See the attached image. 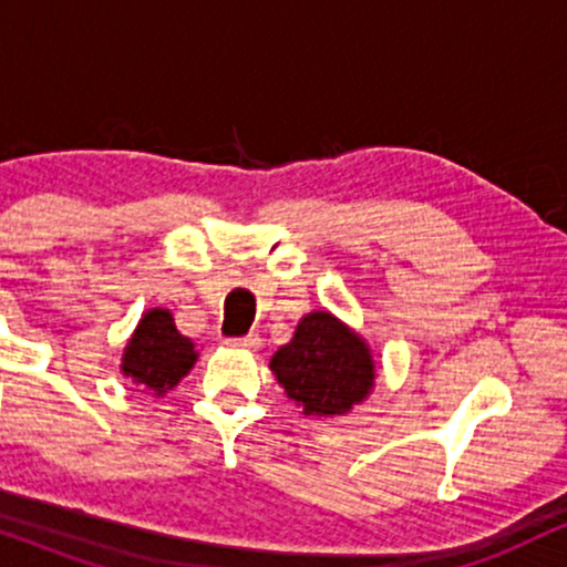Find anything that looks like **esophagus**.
<instances>
[{
	"label": "esophagus",
	"instance_id": "esophagus-1",
	"mask_svg": "<svg viewBox=\"0 0 567 567\" xmlns=\"http://www.w3.org/2000/svg\"><path fill=\"white\" fill-rule=\"evenodd\" d=\"M233 348H244V351H257L259 346H262V340H259L257 334H246V337H235L230 340Z\"/></svg>",
	"mask_w": 567,
	"mask_h": 567
}]
</instances>
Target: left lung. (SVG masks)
<instances>
[{
	"instance_id": "obj_1",
	"label": "left lung",
	"mask_w": 567,
	"mask_h": 567,
	"mask_svg": "<svg viewBox=\"0 0 567 567\" xmlns=\"http://www.w3.org/2000/svg\"><path fill=\"white\" fill-rule=\"evenodd\" d=\"M270 369L302 415H346L374 388V359L364 337L329 310L302 316L291 342L272 353Z\"/></svg>"
}]
</instances>
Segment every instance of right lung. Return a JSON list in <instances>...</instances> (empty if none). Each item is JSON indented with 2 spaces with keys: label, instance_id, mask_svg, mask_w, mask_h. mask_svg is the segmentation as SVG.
Masks as SVG:
<instances>
[{
  "label": "right lung",
  "instance_id": "add662e5",
  "mask_svg": "<svg viewBox=\"0 0 567 567\" xmlns=\"http://www.w3.org/2000/svg\"><path fill=\"white\" fill-rule=\"evenodd\" d=\"M195 361H198L195 342L176 329L171 310L152 308L131 334L120 369L125 378L142 385V391L163 396L179 385Z\"/></svg>",
  "mask_w": 567,
  "mask_h": 567
}]
</instances>
